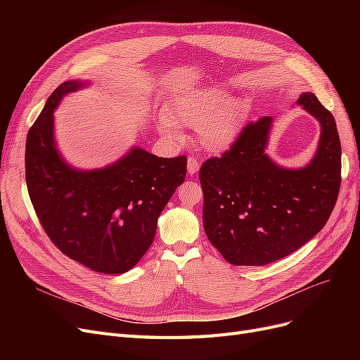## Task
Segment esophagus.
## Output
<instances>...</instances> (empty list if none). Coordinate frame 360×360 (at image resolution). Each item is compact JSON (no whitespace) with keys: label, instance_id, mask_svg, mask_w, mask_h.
Instances as JSON below:
<instances>
[{"label":"esophagus","instance_id":"34e87169","mask_svg":"<svg viewBox=\"0 0 360 360\" xmlns=\"http://www.w3.org/2000/svg\"><path fill=\"white\" fill-rule=\"evenodd\" d=\"M200 165H201V163H200V160H198L197 158L191 156V158L188 159V172L191 174V176H193V174L198 172Z\"/></svg>","mask_w":360,"mask_h":360}]
</instances>
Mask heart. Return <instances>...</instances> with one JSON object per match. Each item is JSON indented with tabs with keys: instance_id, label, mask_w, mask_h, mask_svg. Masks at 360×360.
<instances>
[{
	"instance_id": "1",
	"label": "heart",
	"mask_w": 360,
	"mask_h": 360,
	"mask_svg": "<svg viewBox=\"0 0 360 360\" xmlns=\"http://www.w3.org/2000/svg\"><path fill=\"white\" fill-rule=\"evenodd\" d=\"M248 115L243 97L228 96L221 89H200L181 91L172 97L167 115H159V134L168 141H181L180 126L192 127L200 144L219 153L230 148L240 135Z\"/></svg>"
}]
</instances>
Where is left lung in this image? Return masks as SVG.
Here are the masks:
<instances>
[{
  "label": "left lung",
  "instance_id": "left-lung-1",
  "mask_svg": "<svg viewBox=\"0 0 360 360\" xmlns=\"http://www.w3.org/2000/svg\"><path fill=\"white\" fill-rule=\"evenodd\" d=\"M296 103L321 127L307 165L282 167L266 153L275 120L264 117L200 169L204 231L234 266H264L290 255L321 230L335 207L341 184L335 118L312 93H302Z\"/></svg>",
  "mask_w": 360,
  "mask_h": 360
}]
</instances>
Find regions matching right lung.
I'll list each match as a JSON object with an SVG mask.
<instances>
[{"instance_id": "add662e5", "label": "right lung", "mask_w": 360, "mask_h": 360, "mask_svg": "<svg viewBox=\"0 0 360 360\" xmlns=\"http://www.w3.org/2000/svg\"><path fill=\"white\" fill-rule=\"evenodd\" d=\"M90 81L57 86L27 135L25 180L32 207L63 254L94 271L126 274L153 243L158 219L186 177V158H158L132 146L103 168L81 169L63 158L53 112Z\"/></svg>"}]
</instances>
